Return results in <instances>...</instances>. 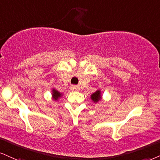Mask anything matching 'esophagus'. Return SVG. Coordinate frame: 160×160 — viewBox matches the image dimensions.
<instances>
[{"mask_svg":"<svg viewBox=\"0 0 160 160\" xmlns=\"http://www.w3.org/2000/svg\"><path fill=\"white\" fill-rule=\"evenodd\" d=\"M70 90H72V91H78V90H79V88H78V86L72 85V86L70 87Z\"/></svg>","mask_w":160,"mask_h":160,"instance_id":"obj_1","label":"esophagus"}]
</instances>
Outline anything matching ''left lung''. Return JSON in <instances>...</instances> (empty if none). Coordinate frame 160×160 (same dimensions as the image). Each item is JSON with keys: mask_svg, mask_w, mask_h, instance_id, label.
Listing matches in <instances>:
<instances>
[{"mask_svg": "<svg viewBox=\"0 0 160 160\" xmlns=\"http://www.w3.org/2000/svg\"><path fill=\"white\" fill-rule=\"evenodd\" d=\"M102 92H101V90H97V91H96L95 92H93V93L92 94L91 96H90V98L92 99V101L94 102V103H97L98 102H99L100 100L102 99Z\"/></svg>", "mask_w": 160, "mask_h": 160, "instance_id": "left-lung-1", "label": "left lung"}]
</instances>
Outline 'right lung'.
<instances>
[{
  "mask_svg": "<svg viewBox=\"0 0 160 160\" xmlns=\"http://www.w3.org/2000/svg\"><path fill=\"white\" fill-rule=\"evenodd\" d=\"M52 98L53 100H55V101H57V100L59 98H61V96H62V92H58V90H56L55 88H52Z\"/></svg>",
  "mask_w": 160,
  "mask_h": 160,
  "instance_id": "right-lung-1",
  "label": "right lung"
}]
</instances>
